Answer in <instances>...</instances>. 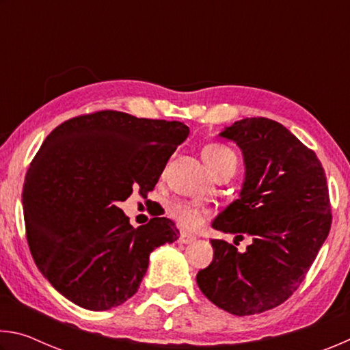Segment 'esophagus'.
<instances>
[{
    "instance_id": "1",
    "label": "esophagus",
    "mask_w": 350,
    "mask_h": 350,
    "mask_svg": "<svg viewBox=\"0 0 350 350\" xmlns=\"http://www.w3.org/2000/svg\"><path fill=\"white\" fill-rule=\"evenodd\" d=\"M194 241H196V236L188 234V233H185V232H182L180 236H179V242H180V244H191V242H194Z\"/></svg>"
}]
</instances>
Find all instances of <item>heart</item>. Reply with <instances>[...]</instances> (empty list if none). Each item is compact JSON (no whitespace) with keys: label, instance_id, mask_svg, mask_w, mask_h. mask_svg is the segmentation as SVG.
<instances>
[{"label":"heart","instance_id":"b5f03b06","mask_svg":"<svg viewBox=\"0 0 350 350\" xmlns=\"http://www.w3.org/2000/svg\"><path fill=\"white\" fill-rule=\"evenodd\" d=\"M202 157L213 173L225 162L232 161V159L236 161L234 152L225 145L219 144L206 145L202 150ZM168 213L185 230H198L204 224L206 215H208V211L204 206L198 204L183 202V200H174V202H171L168 205Z\"/></svg>","mask_w":350,"mask_h":350}]
</instances>
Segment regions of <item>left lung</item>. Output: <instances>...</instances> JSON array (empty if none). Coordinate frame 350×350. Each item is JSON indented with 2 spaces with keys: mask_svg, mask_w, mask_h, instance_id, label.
<instances>
[{
  "mask_svg": "<svg viewBox=\"0 0 350 350\" xmlns=\"http://www.w3.org/2000/svg\"><path fill=\"white\" fill-rule=\"evenodd\" d=\"M219 135L242 150L245 179L239 199L211 225L238 234L236 239L252 236L253 242L241 253L233 244L211 239L213 260L196 281L222 310L256 315L293 295L327 238V180L317 154L270 118H244Z\"/></svg>",
  "mask_w": 350,
  "mask_h": 350,
  "instance_id": "8db88e82",
  "label": "left lung"
}]
</instances>
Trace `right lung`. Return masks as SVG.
Instances as JSON below:
<instances>
[{"label": "right lung", "instance_id": "obj_1", "mask_svg": "<svg viewBox=\"0 0 350 350\" xmlns=\"http://www.w3.org/2000/svg\"><path fill=\"white\" fill-rule=\"evenodd\" d=\"M180 122L97 111L58 125L27 170L23 210L32 258L57 292L108 310L137 292L150 253L179 238L167 217L134 228L118 204L152 191L188 137Z\"/></svg>", "mask_w": 350, "mask_h": 350}]
</instances>
